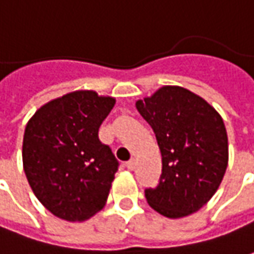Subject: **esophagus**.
Segmentation results:
<instances>
[{
	"mask_svg": "<svg viewBox=\"0 0 254 254\" xmlns=\"http://www.w3.org/2000/svg\"><path fill=\"white\" fill-rule=\"evenodd\" d=\"M135 166H136L135 159H130V160H129V162L127 163V170H133V169H135Z\"/></svg>",
	"mask_w": 254,
	"mask_h": 254,
	"instance_id": "esophagus-1",
	"label": "esophagus"
}]
</instances>
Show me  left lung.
<instances>
[{"label":"left lung","mask_w":254,"mask_h":254,"mask_svg":"<svg viewBox=\"0 0 254 254\" xmlns=\"http://www.w3.org/2000/svg\"><path fill=\"white\" fill-rule=\"evenodd\" d=\"M136 108L153 129L162 153V177L144 191L147 204L166 218L199 211L214 197L229 160L228 133L214 107L180 85H163Z\"/></svg>","instance_id":"left-lung-1"}]
</instances>
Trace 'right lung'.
Wrapping results in <instances>:
<instances>
[{
	"mask_svg": "<svg viewBox=\"0 0 254 254\" xmlns=\"http://www.w3.org/2000/svg\"><path fill=\"white\" fill-rule=\"evenodd\" d=\"M117 100L77 90L43 104L25 127L23 171L49 212L83 222L107 204L118 162L98 129Z\"/></svg>",
	"mask_w": 254,
	"mask_h": 254,
	"instance_id": "1",
	"label": "right lung"
}]
</instances>
